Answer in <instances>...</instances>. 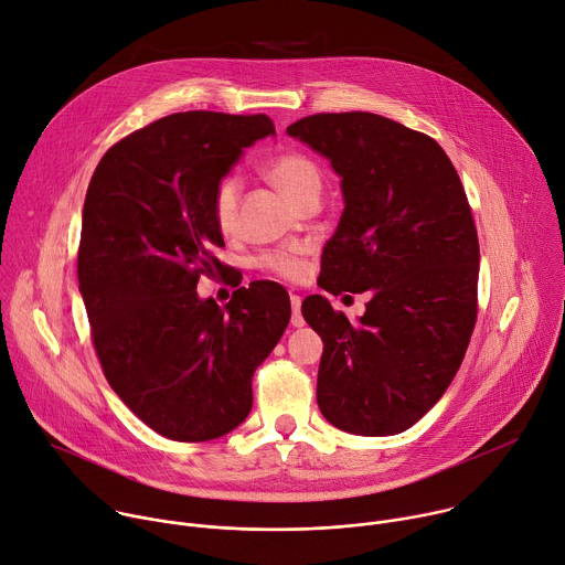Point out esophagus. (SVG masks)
Wrapping results in <instances>:
<instances>
[{"mask_svg":"<svg viewBox=\"0 0 565 565\" xmlns=\"http://www.w3.org/2000/svg\"><path fill=\"white\" fill-rule=\"evenodd\" d=\"M290 308H292V317H290V324L292 327H303L306 321H303V315H301V297L299 295H295V292H290Z\"/></svg>","mask_w":565,"mask_h":565,"instance_id":"esophagus-1","label":"esophagus"}]
</instances>
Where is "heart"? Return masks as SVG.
<instances>
[{
  "label": "heart",
  "instance_id": "heart-1",
  "mask_svg": "<svg viewBox=\"0 0 565 565\" xmlns=\"http://www.w3.org/2000/svg\"><path fill=\"white\" fill-rule=\"evenodd\" d=\"M264 177L279 188L290 201H299L312 190H319L321 179L319 170L315 168L312 160H308L301 153H281L270 158L264 166ZM241 194V183L234 177L223 179L212 196V212L214 221L221 230H230L236 218V203ZM259 266L281 279L288 281H299L306 275V259H303V248H288V250H273L266 253L259 259Z\"/></svg>",
  "mask_w": 565,
  "mask_h": 565
}]
</instances>
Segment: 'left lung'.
<instances>
[{
	"label": "left lung",
	"instance_id": "left-lung-1",
	"mask_svg": "<svg viewBox=\"0 0 565 565\" xmlns=\"http://www.w3.org/2000/svg\"><path fill=\"white\" fill-rule=\"evenodd\" d=\"M286 131L342 179L319 288L371 290L358 324L321 295L301 303L324 342L319 412L355 436L399 434L443 397L473 333L480 253L467 194L445 149L391 118L315 114Z\"/></svg>",
	"mask_w": 565,
	"mask_h": 565
}]
</instances>
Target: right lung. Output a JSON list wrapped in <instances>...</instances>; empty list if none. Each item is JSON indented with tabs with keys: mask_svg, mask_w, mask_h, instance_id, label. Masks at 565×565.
<instances>
[{
	"mask_svg": "<svg viewBox=\"0 0 565 565\" xmlns=\"http://www.w3.org/2000/svg\"><path fill=\"white\" fill-rule=\"evenodd\" d=\"M270 134L266 114H172L109 147L87 190L77 281L100 366L147 427L179 443L248 418L253 375L290 321L275 281L234 290L225 308L196 295L223 246L214 190Z\"/></svg>",
	"mask_w": 565,
	"mask_h": 565,
	"instance_id": "1",
	"label": "right lung"
}]
</instances>
